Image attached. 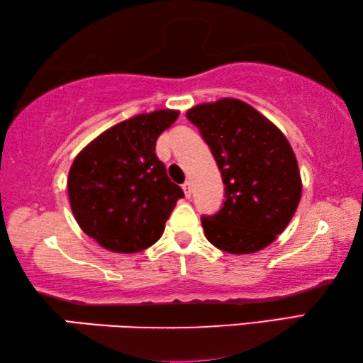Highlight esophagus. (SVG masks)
<instances>
[{"mask_svg": "<svg viewBox=\"0 0 363 363\" xmlns=\"http://www.w3.org/2000/svg\"><path fill=\"white\" fill-rule=\"evenodd\" d=\"M182 188H183V193H185L186 198H191V183L185 182V183H183V185H182Z\"/></svg>", "mask_w": 363, "mask_h": 363, "instance_id": "obj_1", "label": "esophagus"}]
</instances>
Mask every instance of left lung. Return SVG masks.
<instances>
[{"label": "left lung", "mask_w": 363, "mask_h": 363, "mask_svg": "<svg viewBox=\"0 0 363 363\" xmlns=\"http://www.w3.org/2000/svg\"><path fill=\"white\" fill-rule=\"evenodd\" d=\"M218 165L223 207L203 216L206 238L231 254L267 247L288 227L301 201L294 151L280 130L252 106L223 98L186 112Z\"/></svg>", "instance_id": "left-lung-1"}]
</instances>
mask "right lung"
Masks as SVG:
<instances>
[{
    "mask_svg": "<svg viewBox=\"0 0 363 363\" xmlns=\"http://www.w3.org/2000/svg\"><path fill=\"white\" fill-rule=\"evenodd\" d=\"M178 111L135 116L106 130L79 152L67 189L80 228L114 252L152 246L165 228L182 188L167 177L156 156L159 135Z\"/></svg>",
    "mask_w": 363,
    "mask_h": 363,
    "instance_id": "1",
    "label": "right lung"
}]
</instances>
